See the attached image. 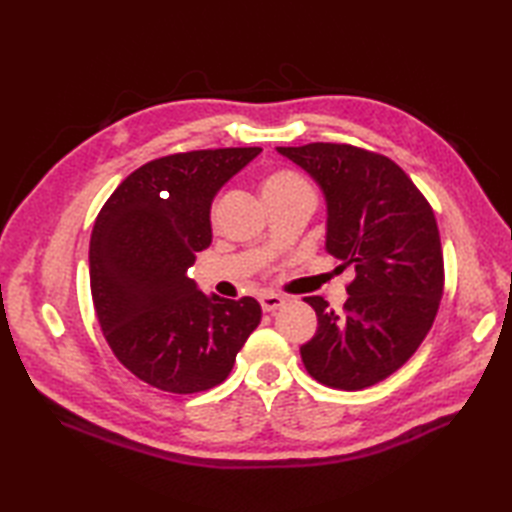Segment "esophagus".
Masks as SVG:
<instances>
[{"mask_svg": "<svg viewBox=\"0 0 512 512\" xmlns=\"http://www.w3.org/2000/svg\"><path fill=\"white\" fill-rule=\"evenodd\" d=\"M259 303H262L264 312H275L284 306L286 299L281 295H275V292H264V295H259Z\"/></svg>", "mask_w": 512, "mask_h": 512, "instance_id": "1", "label": "esophagus"}]
</instances>
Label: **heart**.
<instances>
[{
  "label": "heart",
  "mask_w": 512,
  "mask_h": 512,
  "mask_svg": "<svg viewBox=\"0 0 512 512\" xmlns=\"http://www.w3.org/2000/svg\"><path fill=\"white\" fill-rule=\"evenodd\" d=\"M312 189L310 182L301 176L299 171L288 169V167H279L268 173L262 182V191L264 198H277V195H286V193H295V191H306Z\"/></svg>",
  "instance_id": "1"
}]
</instances>
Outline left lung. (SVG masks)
Returning a JSON list of instances; mask_svg holds the SVG:
<instances>
[{
    "mask_svg": "<svg viewBox=\"0 0 512 512\" xmlns=\"http://www.w3.org/2000/svg\"><path fill=\"white\" fill-rule=\"evenodd\" d=\"M319 182L328 200L336 270L354 268L343 312L306 297L319 328L301 361L321 385L356 391L405 365L429 334L444 290L431 204L394 160L345 143L277 147Z\"/></svg>",
    "mask_w": 512,
    "mask_h": 512,
    "instance_id": "obj_1",
    "label": "left lung"
}]
</instances>
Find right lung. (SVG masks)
I'll return each mask as SVG.
<instances>
[{
	"instance_id": "1",
	"label": "right lung",
	"mask_w": 512,
	"mask_h": 512,
	"mask_svg": "<svg viewBox=\"0 0 512 512\" xmlns=\"http://www.w3.org/2000/svg\"><path fill=\"white\" fill-rule=\"evenodd\" d=\"M262 147L162 156L118 184L96 215L90 288L107 345L129 372L171 394L224 383L262 321L253 297L211 299L187 270L211 244V202Z\"/></svg>"
}]
</instances>
